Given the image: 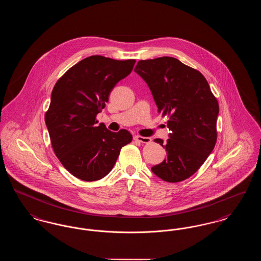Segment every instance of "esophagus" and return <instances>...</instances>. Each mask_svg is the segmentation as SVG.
I'll list each match as a JSON object with an SVG mask.
<instances>
[{"instance_id":"obj_1","label":"esophagus","mask_w":261,"mask_h":261,"mask_svg":"<svg viewBox=\"0 0 261 261\" xmlns=\"http://www.w3.org/2000/svg\"><path fill=\"white\" fill-rule=\"evenodd\" d=\"M134 140H136L140 143H143V144H148V143H150V141H151V139L149 137L139 136V135L134 137Z\"/></svg>"}]
</instances>
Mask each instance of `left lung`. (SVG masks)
Instances as JSON below:
<instances>
[{
	"label": "left lung",
	"mask_w": 261,
	"mask_h": 261,
	"mask_svg": "<svg viewBox=\"0 0 261 261\" xmlns=\"http://www.w3.org/2000/svg\"><path fill=\"white\" fill-rule=\"evenodd\" d=\"M135 72L148 84L158 112L168 116L171 131L166 143L154 140L166 149L167 158L151 171L166 182L186 180L215 147L218 101L204 76L175 58L139 61Z\"/></svg>",
	"instance_id": "8db88e82"
}]
</instances>
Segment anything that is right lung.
Listing matches in <instances>:
<instances>
[{
	"label": "right lung",
	"mask_w": 261,
	"mask_h": 261,
	"mask_svg": "<svg viewBox=\"0 0 261 261\" xmlns=\"http://www.w3.org/2000/svg\"><path fill=\"white\" fill-rule=\"evenodd\" d=\"M135 60L116 61L91 56L70 67L57 81L45 114L50 144L64 168L78 179L96 181L111 172L120 149L132 141L98 124L113 87L131 73Z\"/></svg>",
	"instance_id": "obj_1"
}]
</instances>
